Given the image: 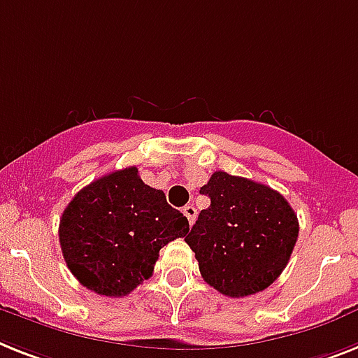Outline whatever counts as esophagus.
Masks as SVG:
<instances>
[{
    "mask_svg": "<svg viewBox=\"0 0 358 358\" xmlns=\"http://www.w3.org/2000/svg\"><path fill=\"white\" fill-rule=\"evenodd\" d=\"M182 214L186 215V220H188V223H190V225H194V221H196V217H197L196 206H194V205H186L185 208H182Z\"/></svg>",
    "mask_w": 358,
    "mask_h": 358,
    "instance_id": "esophagus-1",
    "label": "esophagus"
}]
</instances>
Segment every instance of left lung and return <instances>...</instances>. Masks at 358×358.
Masks as SVG:
<instances>
[{
    "instance_id": "obj_1",
    "label": "left lung",
    "mask_w": 358,
    "mask_h": 358,
    "mask_svg": "<svg viewBox=\"0 0 358 358\" xmlns=\"http://www.w3.org/2000/svg\"><path fill=\"white\" fill-rule=\"evenodd\" d=\"M201 194V210L185 241L196 252L201 276L230 298L267 289L289 264L298 239V217L271 186L214 172Z\"/></svg>"
}]
</instances>
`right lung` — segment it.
<instances>
[{"instance_id":"1","label":"right lung","mask_w":358,"mask_h":358,"mask_svg":"<svg viewBox=\"0 0 358 358\" xmlns=\"http://www.w3.org/2000/svg\"><path fill=\"white\" fill-rule=\"evenodd\" d=\"M190 230L162 190L144 185L135 166L84 186L60 220L67 267L84 287L126 296L153 273L159 250Z\"/></svg>"}]
</instances>
